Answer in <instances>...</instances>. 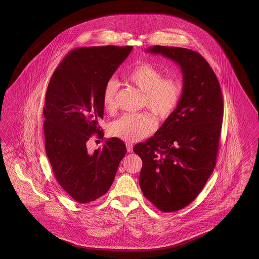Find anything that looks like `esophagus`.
<instances>
[{
	"mask_svg": "<svg viewBox=\"0 0 259 259\" xmlns=\"http://www.w3.org/2000/svg\"><path fill=\"white\" fill-rule=\"evenodd\" d=\"M126 146H127V150L128 153H132V151H133V144L131 143H126Z\"/></svg>",
	"mask_w": 259,
	"mask_h": 259,
	"instance_id": "34e87169",
	"label": "esophagus"
}]
</instances>
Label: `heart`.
Here are the masks:
<instances>
[{"label": "heart", "instance_id": "1", "mask_svg": "<svg viewBox=\"0 0 259 259\" xmlns=\"http://www.w3.org/2000/svg\"><path fill=\"white\" fill-rule=\"evenodd\" d=\"M157 67L143 62L127 72L126 78L143 93V106L148 107L156 116L166 118L176 109L181 99L182 85L175 77H163ZM118 84L114 78L105 83L103 91V104L105 109L116 108ZM156 119L151 113L125 115L113 122L111 134L127 143H134L148 136L156 127Z\"/></svg>", "mask_w": 259, "mask_h": 259}]
</instances>
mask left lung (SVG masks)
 <instances>
[{"label":"left lung","instance_id":"1","mask_svg":"<svg viewBox=\"0 0 259 259\" xmlns=\"http://www.w3.org/2000/svg\"><path fill=\"white\" fill-rule=\"evenodd\" d=\"M181 67L179 105L153 137L133 151L143 160L139 183L143 195L163 212L191 204L214 170L223 119V99L215 73L193 50L154 45Z\"/></svg>","mask_w":259,"mask_h":259}]
</instances>
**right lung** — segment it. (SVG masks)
Segmentation results:
<instances>
[{
    "instance_id": "add662e5",
    "label": "right lung",
    "mask_w": 259,
    "mask_h": 259,
    "mask_svg": "<svg viewBox=\"0 0 259 259\" xmlns=\"http://www.w3.org/2000/svg\"><path fill=\"white\" fill-rule=\"evenodd\" d=\"M132 46L73 50L50 79L44 115L45 150L61 187L80 204L93 202L111 187L127 149L110 138L94 153L86 143L102 134L103 91Z\"/></svg>"
}]
</instances>
